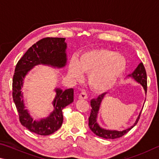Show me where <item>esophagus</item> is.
I'll list each match as a JSON object with an SVG mask.
<instances>
[{
    "mask_svg": "<svg viewBox=\"0 0 159 159\" xmlns=\"http://www.w3.org/2000/svg\"><path fill=\"white\" fill-rule=\"evenodd\" d=\"M79 98H81V99H87L88 98L87 93H86L85 91H83V92L80 93V96H79Z\"/></svg>",
    "mask_w": 159,
    "mask_h": 159,
    "instance_id": "1",
    "label": "esophagus"
}]
</instances>
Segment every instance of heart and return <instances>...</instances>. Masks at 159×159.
I'll list each match as a JSON object with an SVG mask.
<instances>
[{
	"label": "heart",
	"instance_id": "b5f03b06",
	"mask_svg": "<svg viewBox=\"0 0 159 159\" xmlns=\"http://www.w3.org/2000/svg\"><path fill=\"white\" fill-rule=\"evenodd\" d=\"M126 66L123 55L104 49H91L82 53L77 61H70L68 73L75 80L81 79L82 72L88 73L90 87L97 91H105L115 85Z\"/></svg>",
	"mask_w": 159,
	"mask_h": 159
}]
</instances>
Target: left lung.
<instances>
[{
	"mask_svg": "<svg viewBox=\"0 0 159 159\" xmlns=\"http://www.w3.org/2000/svg\"><path fill=\"white\" fill-rule=\"evenodd\" d=\"M129 76L132 77L137 81L138 82L140 83L143 86L144 91H145V93H147V72L146 70L143 63H140L139 66L135 69V70L133 72L131 75ZM104 94H102L101 96H99L98 98L93 99L91 101V111L90 114V116L89 118V126L90 129L91 130L94 134L99 136V137L105 138V139H116L121 138L122 136L124 135L126 133L129 131L130 129H132L134 127L139 121L140 117L141 112L140 113V115L136 120L135 123L134 124L133 126H131L129 129H126L122 131H117V130H105L102 129L99 126V125L96 122V118H97V114H98L100 105L102 101V98L104 97Z\"/></svg>",
	"mask_w": 159,
	"mask_h": 159,
	"instance_id": "1",
	"label": "left lung"
}]
</instances>
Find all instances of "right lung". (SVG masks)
<instances>
[{"mask_svg": "<svg viewBox=\"0 0 159 159\" xmlns=\"http://www.w3.org/2000/svg\"><path fill=\"white\" fill-rule=\"evenodd\" d=\"M66 43L63 38H44L30 47L16 63L12 80V98L18 111L19 121L30 132L49 135L60 129L63 124V109L73 102V89L65 91L57 89L53 104L54 111L49 117L40 121H33L24 109L21 87L25 75L38 64L63 67L66 63Z\"/></svg>", "mask_w": 159, "mask_h": 159, "instance_id": "add662e5", "label": "right lung"}]
</instances>
